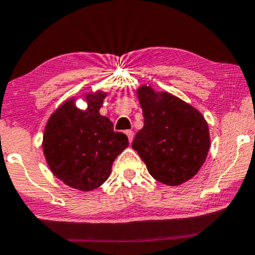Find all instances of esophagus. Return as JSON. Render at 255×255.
<instances>
[{"label":"esophagus","instance_id":"esophagus-1","mask_svg":"<svg viewBox=\"0 0 255 255\" xmlns=\"http://www.w3.org/2000/svg\"><path fill=\"white\" fill-rule=\"evenodd\" d=\"M125 133H127V136H128V142H132V139H133V131H131V130H128V131H125Z\"/></svg>","mask_w":255,"mask_h":255}]
</instances>
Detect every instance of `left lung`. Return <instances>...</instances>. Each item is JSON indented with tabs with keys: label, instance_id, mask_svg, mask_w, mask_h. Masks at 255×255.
<instances>
[{
	"label": "left lung",
	"instance_id": "1",
	"mask_svg": "<svg viewBox=\"0 0 255 255\" xmlns=\"http://www.w3.org/2000/svg\"><path fill=\"white\" fill-rule=\"evenodd\" d=\"M144 125L132 148L151 177L167 185L189 181L204 165L210 149L208 125L193 106L147 85L137 90Z\"/></svg>",
	"mask_w": 255,
	"mask_h": 255
}]
</instances>
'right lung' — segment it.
<instances>
[{
    "instance_id": "obj_1",
    "label": "right lung",
    "mask_w": 255,
    "mask_h": 255,
    "mask_svg": "<svg viewBox=\"0 0 255 255\" xmlns=\"http://www.w3.org/2000/svg\"><path fill=\"white\" fill-rule=\"evenodd\" d=\"M105 93L88 94L85 111L67 100L48 120L43 151L51 172L68 187L89 191L110 177L114 159L128 145V136L113 130L100 114Z\"/></svg>"
}]
</instances>
